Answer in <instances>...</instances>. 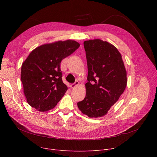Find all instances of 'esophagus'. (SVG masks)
<instances>
[{
  "mask_svg": "<svg viewBox=\"0 0 157 157\" xmlns=\"http://www.w3.org/2000/svg\"><path fill=\"white\" fill-rule=\"evenodd\" d=\"M78 84H79V82H78V81H75V83L71 84L70 85V87H71V88H75V87H76V86H77Z\"/></svg>",
  "mask_w": 157,
  "mask_h": 157,
  "instance_id": "obj_1",
  "label": "esophagus"
}]
</instances>
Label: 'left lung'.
Wrapping results in <instances>:
<instances>
[{
  "mask_svg": "<svg viewBox=\"0 0 157 157\" xmlns=\"http://www.w3.org/2000/svg\"><path fill=\"white\" fill-rule=\"evenodd\" d=\"M88 65L86 96L77 103L79 110L90 118L105 115L119 99L127 85L122 55L115 46L101 39L85 40Z\"/></svg>",
  "mask_w": 157,
  "mask_h": 157,
  "instance_id": "left-lung-1",
  "label": "left lung"
}]
</instances>
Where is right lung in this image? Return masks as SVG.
Returning a JSON list of instances; mask_svg holds the SVG:
<instances>
[{
	"label": "right lung",
	"instance_id": "1",
	"mask_svg": "<svg viewBox=\"0 0 157 157\" xmlns=\"http://www.w3.org/2000/svg\"><path fill=\"white\" fill-rule=\"evenodd\" d=\"M80 46L75 40H58L36 47L23 61L21 80L29 105L45 112L54 109L68 88L63 82L60 63Z\"/></svg>",
	"mask_w": 157,
	"mask_h": 157
}]
</instances>
